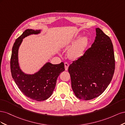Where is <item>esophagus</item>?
Returning a JSON list of instances; mask_svg holds the SVG:
<instances>
[{
    "label": "esophagus",
    "instance_id": "obj_1",
    "mask_svg": "<svg viewBox=\"0 0 125 125\" xmlns=\"http://www.w3.org/2000/svg\"><path fill=\"white\" fill-rule=\"evenodd\" d=\"M65 70H68V67H69V63L68 62H65Z\"/></svg>",
    "mask_w": 125,
    "mask_h": 125
}]
</instances>
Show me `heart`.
I'll return each mask as SVG.
<instances>
[{
	"label": "heart",
	"instance_id": "b5f03b06",
	"mask_svg": "<svg viewBox=\"0 0 125 125\" xmlns=\"http://www.w3.org/2000/svg\"><path fill=\"white\" fill-rule=\"evenodd\" d=\"M78 39V37L73 40V43H74L68 51V56L71 59H75L80 57L88 45L89 38L87 36H83L77 40Z\"/></svg>",
	"mask_w": 125,
	"mask_h": 125
}]
</instances>
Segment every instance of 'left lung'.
<instances>
[{"label":"left lung","instance_id":"8db88e82","mask_svg":"<svg viewBox=\"0 0 125 125\" xmlns=\"http://www.w3.org/2000/svg\"><path fill=\"white\" fill-rule=\"evenodd\" d=\"M92 46L69 66L71 86L75 95L83 100L100 96L110 83L115 60L111 39L100 28Z\"/></svg>","mask_w":125,"mask_h":125}]
</instances>
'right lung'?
Returning a JSON list of instances; mask_svg holds the SVG:
<instances>
[{
	"label": "right lung",
	"instance_id": "obj_1",
	"mask_svg": "<svg viewBox=\"0 0 125 125\" xmlns=\"http://www.w3.org/2000/svg\"><path fill=\"white\" fill-rule=\"evenodd\" d=\"M40 32V30H26L15 41L10 59L11 75L19 89L26 96L37 101H44L52 95L57 79L60 73L65 70L63 62L57 65L47 62L38 72L33 74H25L20 68L18 50L23 39Z\"/></svg>",
	"mask_w": 125,
	"mask_h": 125
}]
</instances>
